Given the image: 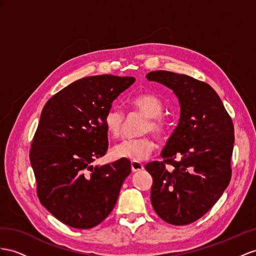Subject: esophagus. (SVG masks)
<instances>
[{
	"instance_id": "1",
	"label": "esophagus",
	"mask_w": 256,
	"mask_h": 256,
	"mask_svg": "<svg viewBox=\"0 0 256 256\" xmlns=\"http://www.w3.org/2000/svg\"><path fill=\"white\" fill-rule=\"evenodd\" d=\"M130 168H132V172H138L144 168V164L138 161H132L130 162Z\"/></svg>"
}]
</instances>
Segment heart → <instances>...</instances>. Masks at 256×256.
<instances>
[{"instance_id":"1","label":"heart","mask_w":256,"mask_h":256,"mask_svg":"<svg viewBox=\"0 0 256 256\" xmlns=\"http://www.w3.org/2000/svg\"><path fill=\"white\" fill-rule=\"evenodd\" d=\"M130 106L146 116L140 132H152L156 137H163L170 128V119L163 114L164 104L160 97L152 93L138 94L128 100ZM126 114L118 107H110L104 116V124L107 132L112 137H119L122 133ZM154 150V142L149 136L124 140L112 147L111 152L118 159L142 161L147 159Z\"/></svg>"}]
</instances>
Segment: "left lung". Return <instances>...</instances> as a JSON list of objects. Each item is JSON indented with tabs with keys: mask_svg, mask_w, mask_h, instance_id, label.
<instances>
[{
	"mask_svg": "<svg viewBox=\"0 0 256 256\" xmlns=\"http://www.w3.org/2000/svg\"><path fill=\"white\" fill-rule=\"evenodd\" d=\"M146 78L173 90L180 104V123L161 154L163 161L145 166L154 180L150 200L168 224H192L215 204L230 182L234 123L206 82L164 70Z\"/></svg>",
	"mask_w": 256,
	"mask_h": 256,
	"instance_id": "1",
	"label": "left lung"
}]
</instances>
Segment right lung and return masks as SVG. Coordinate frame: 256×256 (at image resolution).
Instances as JSON below:
<instances>
[{"mask_svg":"<svg viewBox=\"0 0 256 256\" xmlns=\"http://www.w3.org/2000/svg\"><path fill=\"white\" fill-rule=\"evenodd\" d=\"M134 82L133 76L83 78L45 104L31 142L30 161L38 200L66 225L95 227L116 206L130 162L120 159L96 166L92 162L108 150L104 114Z\"/></svg>","mask_w":256,"mask_h":256,"instance_id":"obj_1","label":"right lung"}]
</instances>
